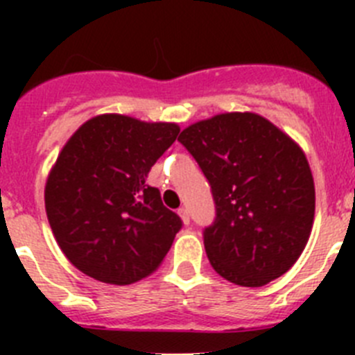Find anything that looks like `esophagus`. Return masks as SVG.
Wrapping results in <instances>:
<instances>
[{"label": "esophagus", "instance_id": "34e87169", "mask_svg": "<svg viewBox=\"0 0 355 355\" xmlns=\"http://www.w3.org/2000/svg\"><path fill=\"white\" fill-rule=\"evenodd\" d=\"M180 216H181V220H183V224L184 225H188L190 224V211H188L187 208H180Z\"/></svg>", "mask_w": 355, "mask_h": 355}]
</instances>
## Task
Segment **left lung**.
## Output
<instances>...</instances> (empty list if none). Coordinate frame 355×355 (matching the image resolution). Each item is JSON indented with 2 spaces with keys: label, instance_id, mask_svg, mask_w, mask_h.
Here are the masks:
<instances>
[{
  "label": "left lung",
  "instance_id": "obj_1",
  "mask_svg": "<svg viewBox=\"0 0 355 355\" xmlns=\"http://www.w3.org/2000/svg\"><path fill=\"white\" fill-rule=\"evenodd\" d=\"M178 140L211 184L216 216L205 249L216 274L249 288L286 274L315 218V181L299 144L252 112L199 121Z\"/></svg>",
  "mask_w": 355,
  "mask_h": 355
}]
</instances>
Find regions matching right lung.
Here are the masks:
<instances>
[{
    "label": "right lung",
    "instance_id": "1",
    "mask_svg": "<svg viewBox=\"0 0 355 355\" xmlns=\"http://www.w3.org/2000/svg\"><path fill=\"white\" fill-rule=\"evenodd\" d=\"M178 133L174 122L105 114L67 140L44 202L56 243L78 270L124 286L158 268L183 222L163 206L147 174Z\"/></svg>",
    "mask_w": 355,
    "mask_h": 355
}]
</instances>
